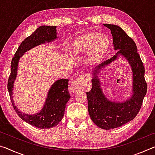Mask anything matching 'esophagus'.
I'll use <instances>...</instances> for the list:
<instances>
[{
    "instance_id": "esophagus-1",
    "label": "esophagus",
    "mask_w": 155,
    "mask_h": 155,
    "mask_svg": "<svg viewBox=\"0 0 155 155\" xmlns=\"http://www.w3.org/2000/svg\"><path fill=\"white\" fill-rule=\"evenodd\" d=\"M90 75L87 74H83L72 83L70 85V90L73 93L81 90H84L90 85Z\"/></svg>"
}]
</instances>
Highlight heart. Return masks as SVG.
<instances>
[{
	"instance_id": "1",
	"label": "heart",
	"mask_w": 155,
	"mask_h": 155,
	"mask_svg": "<svg viewBox=\"0 0 155 155\" xmlns=\"http://www.w3.org/2000/svg\"><path fill=\"white\" fill-rule=\"evenodd\" d=\"M109 43V38L105 34L87 33L76 39L70 46V50L76 53L90 51L93 57H98L104 52V45L107 46Z\"/></svg>"
}]
</instances>
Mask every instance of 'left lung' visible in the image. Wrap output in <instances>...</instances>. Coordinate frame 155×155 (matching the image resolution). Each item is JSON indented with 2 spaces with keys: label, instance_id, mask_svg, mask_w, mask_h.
Here are the masks:
<instances>
[{
  "label": "left lung",
  "instance_id": "obj_1",
  "mask_svg": "<svg viewBox=\"0 0 155 155\" xmlns=\"http://www.w3.org/2000/svg\"><path fill=\"white\" fill-rule=\"evenodd\" d=\"M109 28L113 36L114 50L119 51L115 55L94 68L91 80L92 87L86 94L88 101V111L94 124L103 129L109 130L117 128L131 121L136 117L142 105L147 91V83L144 78V69L140 56L137 53V46L122 28L117 25L104 24ZM122 55L131 66L133 72V94L124 102H112L106 98L99 85L97 74L106 65Z\"/></svg>",
  "mask_w": 155,
  "mask_h": 155
}]
</instances>
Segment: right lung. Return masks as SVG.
Returning a JSON list of instances; mask_svg holds the SVG:
<instances>
[{
	"instance_id": "add662e5",
	"label": "right lung",
	"mask_w": 155,
	"mask_h": 155,
	"mask_svg": "<svg viewBox=\"0 0 155 155\" xmlns=\"http://www.w3.org/2000/svg\"><path fill=\"white\" fill-rule=\"evenodd\" d=\"M57 38L56 27L51 26H41L30 36L27 37L18 47L12 60L11 74L7 83L10 99L18 116L29 124L43 129L55 127L62 120L65 106L70 98L68 90V79L57 80L53 83L49 90L42 109L33 115L22 114L18 110L13 101L12 91L16 78L18 65L20 57L28 50L46 42H51Z\"/></svg>"
}]
</instances>
